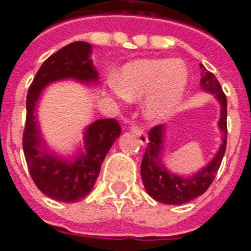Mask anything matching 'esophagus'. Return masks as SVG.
I'll return each instance as SVG.
<instances>
[{
	"instance_id": "1",
	"label": "esophagus",
	"mask_w": 251,
	"mask_h": 251,
	"mask_svg": "<svg viewBox=\"0 0 251 251\" xmlns=\"http://www.w3.org/2000/svg\"><path fill=\"white\" fill-rule=\"evenodd\" d=\"M130 130L131 133H133V135L138 138L141 145H148L149 140H148V135H146V133L144 131V129H141V127H138V126H133Z\"/></svg>"
}]
</instances>
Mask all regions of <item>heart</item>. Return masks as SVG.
Returning a JSON list of instances; mask_svg holds the SVG:
<instances>
[{"mask_svg":"<svg viewBox=\"0 0 251 251\" xmlns=\"http://www.w3.org/2000/svg\"><path fill=\"white\" fill-rule=\"evenodd\" d=\"M189 83V72L181 61L137 59L122 66L118 77L107 79L109 90L121 101L140 100L149 121L166 120L177 110Z\"/></svg>","mask_w":251,"mask_h":251,"instance_id":"obj_1","label":"heart"}]
</instances>
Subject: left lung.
Instances as JSON below:
<instances>
[{"instance_id": "8db88e82", "label": "left lung", "mask_w": 251, "mask_h": 251, "mask_svg": "<svg viewBox=\"0 0 251 251\" xmlns=\"http://www.w3.org/2000/svg\"><path fill=\"white\" fill-rule=\"evenodd\" d=\"M201 89L203 92L213 94L221 106V116L218 127L222 133L221 145L210 162L200 169L192 176H178L169 170L162 162L163 142H165V129L166 125L154 126L149 131V142L141 163V177L144 181L146 192L155 201L166 205H182L202 196L209 189L211 182L221 166L226 150L227 138V101L222 92L218 79L215 75L206 70L201 65Z\"/></svg>"}]
</instances>
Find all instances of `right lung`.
Returning <instances> with one entry per match:
<instances>
[{
    "mask_svg": "<svg viewBox=\"0 0 251 251\" xmlns=\"http://www.w3.org/2000/svg\"><path fill=\"white\" fill-rule=\"evenodd\" d=\"M92 59V45L72 42L50 55L41 65L26 97V125L24 130V154L36 186L55 201L74 202L92 192L103 159L121 135L116 120H97L83 131V148L74 157H61L48 148L37 120V105L48 85L73 79L92 85L98 82Z\"/></svg>",
    "mask_w": 251,
    "mask_h": 251,
    "instance_id": "obj_1",
    "label": "right lung"
}]
</instances>
